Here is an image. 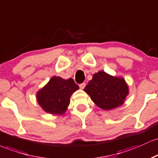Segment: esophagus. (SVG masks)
<instances>
[{
  "instance_id": "34e87169",
  "label": "esophagus",
  "mask_w": 158,
  "mask_h": 158,
  "mask_svg": "<svg viewBox=\"0 0 158 158\" xmlns=\"http://www.w3.org/2000/svg\"><path fill=\"white\" fill-rule=\"evenodd\" d=\"M79 86H80V88L81 89H84L85 86H86V84H85V83H82V84H81L79 85Z\"/></svg>"
}]
</instances>
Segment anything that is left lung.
Listing matches in <instances>:
<instances>
[{
    "instance_id": "1",
    "label": "left lung",
    "mask_w": 158,
    "mask_h": 158,
    "mask_svg": "<svg viewBox=\"0 0 158 158\" xmlns=\"http://www.w3.org/2000/svg\"><path fill=\"white\" fill-rule=\"evenodd\" d=\"M84 91L92 101L104 110H110L122 105L129 93L125 79L99 71L93 75Z\"/></svg>"
}]
</instances>
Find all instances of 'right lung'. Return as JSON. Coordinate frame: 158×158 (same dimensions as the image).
I'll return each instance as SVG.
<instances>
[{
    "label": "right lung",
    "instance_id": "add662e5",
    "mask_svg": "<svg viewBox=\"0 0 158 158\" xmlns=\"http://www.w3.org/2000/svg\"><path fill=\"white\" fill-rule=\"evenodd\" d=\"M78 89L72 78L65 80L54 76L37 92V102L46 113L60 116L67 110L71 95Z\"/></svg>",
    "mask_w": 158,
    "mask_h": 158
}]
</instances>
